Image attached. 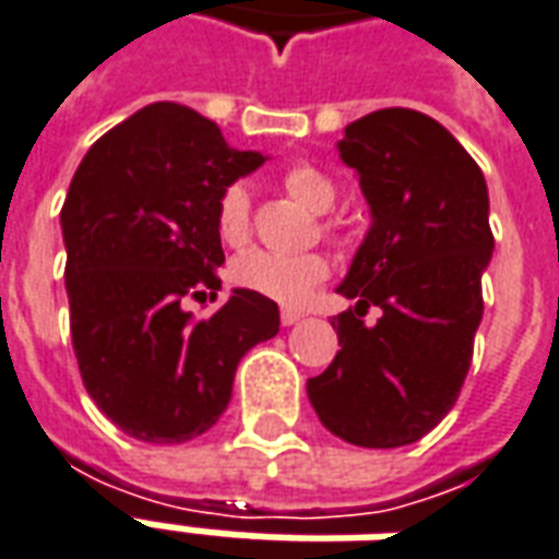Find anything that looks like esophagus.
<instances>
[{
    "label": "esophagus",
    "instance_id": "esophagus-1",
    "mask_svg": "<svg viewBox=\"0 0 559 559\" xmlns=\"http://www.w3.org/2000/svg\"><path fill=\"white\" fill-rule=\"evenodd\" d=\"M302 317L305 314H299V311H290V308H287V311H281V323H284V326H293V323H299Z\"/></svg>",
    "mask_w": 559,
    "mask_h": 559
}]
</instances>
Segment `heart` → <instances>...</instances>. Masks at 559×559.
Segmentation results:
<instances>
[{
    "label": "heart",
    "mask_w": 559,
    "mask_h": 559,
    "mask_svg": "<svg viewBox=\"0 0 559 559\" xmlns=\"http://www.w3.org/2000/svg\"><path fill=\"white\" fill-rule=\"evenodd\" d=\"M281 182L293 200H299L305 209L323 215L335 206L338 188L326 173L317 170L314 164H290ZM215 230L221 242L239 245L251 236V191L245 182H230L221 191L215 203ZM329 263L320 254H272V251H248L236 257L230 278L245 290L260 293L278 305H302L320 281H326Z\"/></svg>",
    "instance_id": "1"
}]
</instances>
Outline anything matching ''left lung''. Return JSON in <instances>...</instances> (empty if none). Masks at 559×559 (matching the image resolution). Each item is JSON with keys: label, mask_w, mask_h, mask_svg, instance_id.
<instances>
[{"label": "left lung", "mask_w": 559, "mask_h": 559, "mask_svg": "<svg viewBox=\"0 0 559 559\" xmlns=\"http://www.w3.org/2000/svg\"><path fill=\"white\" fill-rule=\"evenodd\" d=\"M341 160L359 173L371 230L332 317L341 350L308 380L329 431L365 449L416 443L455 407L481 323L493 251L488 185L437 119L386 107L344 128ZM368 307L381 320L368 328Z\"/></svg>", "instance_id": "8db88e82"}]
</instances>
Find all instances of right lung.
<instances>
[{"mask_svg": "<svg viewBox=\"0 0 559 559\" xmlns=\"http://www.w3.org/2000/svg\"><path fill=\"white\" fill-rule=\"evenodd\" d=\"M260 152L215 122L158 102L95 140L62 206L71 341L90 399L128 437L185 443L227 411L236 365L278 335V305L233 290L203 320L224 263L215 203Z\"/></svg>", "mask_w": 559, "mask_h": 559, "instance_id": "obj_1", "label": "right lung"}]
</instances>
